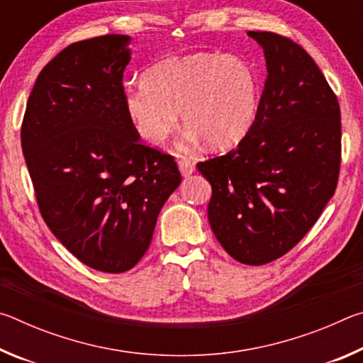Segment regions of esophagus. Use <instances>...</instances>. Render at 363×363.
I'll list each match as a JSON object with an SVG mask.
<instances>
[{"label":"esophagus","mask_w":363,"mask_h":363,"mask_svg":"<svg viewBox=\"0 0 363 363\" xmlns=\"http://www.w3.org/2000/svg\"><path fill=\"white\" fill-rule=\"evenodd\" d=\"M177 167H179V171H181V174L184 176V177H187V176H190L195 171V167H194V163L190 162V160H187V158H181L179 162H177Z\"/></svg>","instance_id":"obj_1"}]
</instances>
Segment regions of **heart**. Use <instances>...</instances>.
<instances>
[{
  "label": "heart",
  "mask_w": 363,
  "mask_h": 363,
  "mask_svg": "<svg viewBox=\"0 0 363 363\" xmlns=\"http://www.w3.org/2000/svg\"><path fill=\"white\" fill-rule=\"evenodd\" d=\"M145 84L128 89L125 110L138 136L163 144L179 121L190 143L214 149L235 145L247 136L259 110V84L247 60L195 52L162 60L145 73Z\"/></svg>",
  "instance_id": "obj_1"
}]
</instances>
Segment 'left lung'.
<instances>
[{
	"label": "left lung",
	"mask_w": 363,
	"mask_h": 363,
	"mask_svg": "<svg viewBox=\"0 0 363 363\" xmlns=\"http://www.w3.org/2000/svg\"><path fill=\"white\" fill-rule=\"evenodd\" d=\"M266 57L259 110L237 149L196 164L211 184L208 220L233 259L262 266L288 253L333 196L341 112L309 54L272 32H248Z\"/></svg>",
	"instance_id": "left-lung-1"
}]
</instances>
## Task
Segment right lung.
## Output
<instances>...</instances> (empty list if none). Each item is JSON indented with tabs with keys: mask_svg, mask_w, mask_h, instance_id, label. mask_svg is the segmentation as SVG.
Listing matches in <instances>:
<instances>
[{
	"mask_svg": "<svg viewBox=\"0 0 363 363\" xmlns=\"http://www.w3.org/2000/svg\"><path fill=\"white\" fill-rule=\"evenodd\" d=\"M131 38L73 43L40 72L22 123V152L40 213L91 269H133L158 213L181 184L174 158L147 147L125 110Z\"/></svg>",
	"mask_w": 363,
	"mask_h": 363,
	"instance_id": "right-lung-1",
	"label": "right lung"
}]
</instances>
